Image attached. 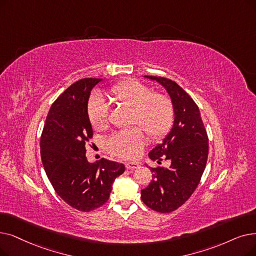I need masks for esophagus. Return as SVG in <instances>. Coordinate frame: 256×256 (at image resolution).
I'll return each instance as SVG.
<instances>
[{
    "mask_svg": "<svg viewBox=\"0 0 256 256\" xmlns=\"http://www.w3.org/2000/svg\"><path fill=\"white\" fill-rule=\"evenodd\" d=\"M139 163H137V162H128L126 164V168H128V170H135V168H139Z\"/></svg>",
    "mask_w": 256,
    "mask_h": 256,
    "instance_id": "esophagus-1",
    "label": "esophagus"
}]
</instances>
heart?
<instances>
[{"instance_id": "b5f03b06", "label": "heart", "mask_w": 256, "mask_h": 256, "mask_svg": "<svg viewBox=\"0 0 256 256\" xmlns=\"http://www.w3.org/2000/svg\"><path fill=\"white\" fill-rule=\"evenodd\" d=\"M110 100L116 106L130 108V124L140 126L118 132L108 140L110 152L122 158L132 159L140 154L146 142V132L152 140L162 138L172 126L174 106L170 98L138 80H126L110 90ZM108 104L100 95H94L88 106V118L92 128L102 130L108 124ZM142 129L141 130L140 128Z\"/></svg>"}]
</instances>
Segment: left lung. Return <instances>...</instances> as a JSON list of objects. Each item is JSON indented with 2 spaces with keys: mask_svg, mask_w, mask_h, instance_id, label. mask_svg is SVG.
Here are the masks:
<instances>
[{
  "mask_svg": "<svg viewBox=\"0 0 256 256\" xmlns=\"http://www.w3.org/2000/svg\"><path fill=\"white\" fill-rule=\"evenodd\" d=\"M144 77L165 88L174 119L168 134L148 152L150 159L160 164L162 158L170 160V168H150L154 179L141 190V198L154 211L172 212L190 198L201 180L208 158V137L198 106L179 84L165 77Z\"/></svg>",
  "mask_w": 256,
  "mask_h": 256,
  "instance_id": "1",
  "label": "left lung"
}]
</instances>
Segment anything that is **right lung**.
Here are the masks:
<instances>
[{
	"instance_id": "1",
	"label": "right lung",
	"mask_w": 256,
	"mask_h": 256,
	"mask_svg": "<svg viewBox=\"0 0 256 256\" xmlns=\"http://www.w3.org/2000/svg\"><path fill=\"white\" fill-rule=\"evenodd\" d=\"M102 80L84 78L74 82L53 102L40 137V157L54 190L71 207L92 211L110 198L124 165L106 159L90 163L86 143L93 137L88 118L92 88Z\"/></svg>"
}]
</instances>
